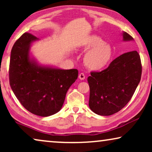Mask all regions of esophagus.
<instances>
[{
  "label": "esophagus",
  "instance_id": "34e87169",
  "mask_svg": "<svg viewBox=\"0 0 152 152\" xmlns=\"http://www.w3.org/2000/svg\"><path fill=\"white\" fill-rule=\"evenodd\" d=\"M79 78H80L81 80H84L85 79V75L84 73H82V72H81V73L79 75Z\"/></svg>",
  "mask_w": 152,
  "mask_h": 152
}]
</instances>
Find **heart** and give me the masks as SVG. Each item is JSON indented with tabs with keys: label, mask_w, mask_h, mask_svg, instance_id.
Here are the masks:
<instances>
[{
	"label": "heart",
	"mask_w": 152,
	"mask_h": 152,
	"mask_svg": "<svg viewBox=\"0 0 152 152\" xmlns=\"http://www.w3.org/2000/svg\"><path fill=\"white\" fill-rule=\"evenodd\" d=\"M83 49L84 51H88L84 57V63L89 69L100 70L104 68L111 61V45L104 42L102 39L96 35L90 36L85 40L83 43Z\"/></svg>",
	"instance_id": "obj_1"
}]
</instances>
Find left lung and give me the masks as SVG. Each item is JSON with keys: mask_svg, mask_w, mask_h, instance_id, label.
<instances>
[{"mask_svg": "<svg viewBox=\"0 0 152 152\" xmlns=\"http://www.w3.org/2000/svg\"><path fill=\"white\" fill-rule=\"evenodd\" d=\"M122 35L124 41L133 40L128 33ZM141 75L140 57L136 50L122 54L100 72H91L88 77L91 111L105 116L120 111L132 99Z\"/></svg>", "mask_w": 152, "mask_h": 152, "instance_id": "obj_1", "label": "left lung"}]
</instances>
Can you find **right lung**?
<instances>
[{
	"mask_svg": "<svg viewBox=\"0 0 152 152\" xmlns=\"http://www.w3.org/2000/svg\"><path fill=\"white\" fill-rule=\"evenodd\" d=\"M37 40L26 32L14 43L10 56V84L25 109L47 117L61 109L68 88L77 79L78 70L39 66L30 57V45Z\"/></svg>",
	"mask_w": 152,
	"mask_h": 152,
	"instance_id": "obj_1",
	"label": "right lung"
}]
</instances>
